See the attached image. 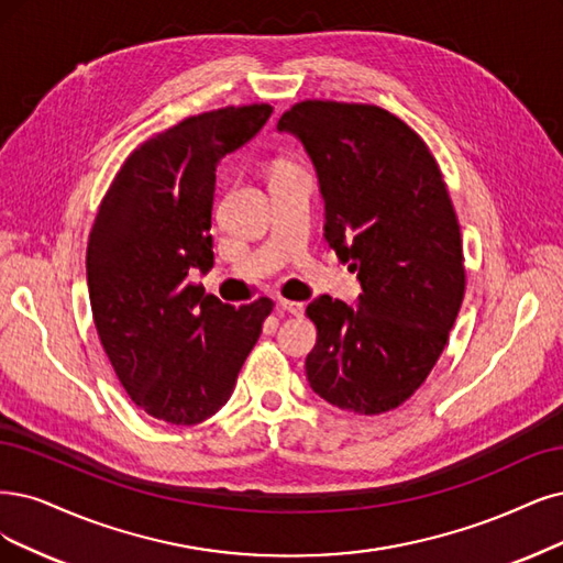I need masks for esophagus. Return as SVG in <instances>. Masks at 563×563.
I'll use <instances>...</instances> for the list:
<instances>
[{"instance_id": "esophagus-1", "label": "esophagus", "mask_w": 563, "mask_h": 563, "mask_svg": "<svg viewBox=\"0 0 563 563\" xmlns=\"http://www.w3.org/2000/svg\"><path fill=\"white\" fill-rule=\"evenodd\" d=\"M278 306H280L283 310H287L289 316H297V318H301V316H303V310H306V306H303L301 301H287V299H280V301H278Z\"/></svg>"}]
</instances>
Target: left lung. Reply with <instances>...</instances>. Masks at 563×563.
Listing matches in <instances>:
<instances>
[{"label": "left lung", "mask_w": 563, "mask_h": 563, "mask_svg": "<svg viewBox=\"0 0 563 563\" xmlns=\"http://www.w3.org/2000/svg\"><path fill=\"white\" fill-rule=\"evenodd\" d=\"M316 164L324 239L362 295H329L306 316L318 343L306 378L331 406L360 415L399 408L427 380L466 289L462 232L443 174L404 120L373 103L306 99L278 120Z\"/></svg>", "instance_id": "obj_1"}]
</instances>
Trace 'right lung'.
Returning a JSON list of instances; mask_svg holds the SVG:
<instances>
[{
    "label": "right lung",
    "mask_w": 563,
    "mask_h": 563,
    "mask_svg": "<svg viewBox=\"0 0 563 563\" xmlns=\"http://www.w3.org/2000/svg\"><path fill=\"white\" fill-rule=\"evenodd\" d=\"M274 109L227 107L143 141L103 197L88 241L99 341L130 399L151 418L190 427L232 397L274 301L222 303L190 278L213 268L216 166Z\"/></svg>",
    "instance_id": "right-lung-1"
}]
</instances>
